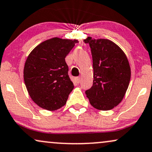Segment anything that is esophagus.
I'll use <instances>...</instances> for the list:
<instances>
[{
  "mask_svg": "<svg viewBox=\"0 0 152 152\" xmlns=\"http://www.w3.org/2000/svg\"><path fill=\"white\" fill-rule=\"evenodd\" d=\"M76 83H79L80 81H81V78H80V77H76Z\"/></svg>",
  "mask_w": 152,
  "mask_h": 152,
  "instance_id": "esophagus-1",
  "label": "esophagus"
}]
</instances>
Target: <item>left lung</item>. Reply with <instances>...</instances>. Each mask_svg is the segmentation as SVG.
Masks as SVG:
<instances>
[{"label":"left lung","mask_w":152,"mask_h":152,"mask_svg":"<svg viewBox=\"0 0 152 152\" xmlns=\"http://www.w3.org/2000/svg\"><path fill=\"white\" fill-rule=\"evenodd\" d=\"M91 49L94 83L86 91L91 105L100 110H110L119 105L128 88L131 69L125 52L107 39L83 40Z\"/></svg>","instance_id":"obj_1"}]
</instances>
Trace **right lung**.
<instances>
[{
    "mask_svg": "<svg viewBox=\"0 0 152 152\" xmlns=\"http://www.w3.org/2000/svg\"><path fill=\"white\" fill-rule=\"evenodd\" d=\"M78 42L54 37L38 45L27 56L24 81L30 98L42 108L56 110L66 103L74 86L65 57Z\"/></svg>",
    "mask_w": 152,
    "mask_h": 152,
    "instance_id": "right-lung-1",
    "label": "right lung"
}]
</instances>
